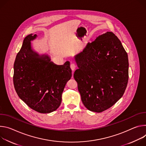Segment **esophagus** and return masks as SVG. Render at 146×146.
<instances>
[{"mask_svg": "<svg viewBox=\"0 0 146 146\" xmlns=\"http://www.w3.org/2000/svg\"><path fill=\"white\" fill-rule=\"evenodd\" d=\"M70 67H71V70L72 71V72L74 73V71L75 70L76 68V65L74 64V63H71V65H70Z\"/></svg>", "mask_w": 146, "mask_h": 146, "instance_id": "obj_1", "label": "esophagus"}]
</instances>
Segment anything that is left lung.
Here are the masks:
<instances>
[{"label":"left lung","instance_id":"8db88e82","mask_svg":"<svg viewBox=\"0 0 146 146\" xmlns=\"http://www.w3.org/2000/svg\"><path fill=\"white\" fill-rule=\"evenodd\" d=\"M75 60L78 69L74 77L86 108L101 112L122 98L128 82V57L113 32H107L88 43Z\"/></svg>","mask_w":146,"mask_h":146}]
</instances>
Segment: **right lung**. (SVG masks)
Instances as JSON below:
<instances>
[{
  "mask_svg": "<svg viewBox=\"0 0 146 146\" xmlns=\"http://www.w3.org/2000/svg\"><path fill=\"white\" fill-rule=\"evenodd\" d=\"M36 35L25 38L14 64L13 83L19 98L38 112L50 113L61 104V96L72 76L70 62L54 64L47 55L39 56L32 49L31 41Z\"/></svg>",
  "mask_w": 146,
  "mask_h": 146,
  "instance_id": "add662e5",
  "label": "right lung"
}]
</instances>
